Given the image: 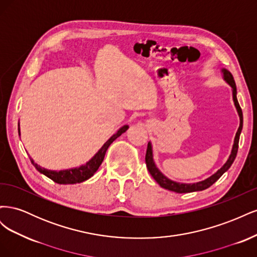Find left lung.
<instances>
[{"label":"left lung","instance_id":"1","mask_svg":"<svg viewBox=\"0 0 257 257\" xmlns=\"http://www.w3.org/2000/svg\"><path fill=\"white\" fill-rule=\"evenodd\" d=\"M222 75H223V79L226 81L231 88V94H232V100H234L235 107L237 109L238 115H239V127L236 133L235 139H234V145H232L231 148V152L229 154V157L226 161V163L217 170L216 173H214L212 176H210L209 178L205 179L203 181L199 182H195V183H182V182H177L174 180H170L169 178H167L164 174H163L161 170L155 165V162L153 159V150H152V144L151 142L148 143V148H147V153H146V164H147V168L149 170L150 175L153 177V179L157 181L162 188H164L166 190L173 191L176 193H190V192H196V191H203L208 189L209 186H211L215 181L219 180L221 178V176L227 172L229 169V167L231 166L232 163H234L236 155H237V151H238V144H239V138H240V134L241 131H242V125H243V115H242V110L239 106L238 99H237V88H236V83L234 80V77L230 74V72H228L226 68H222L221 69Z\"/></svg>","mask_w":257,"mask_h":257}]
</instances>
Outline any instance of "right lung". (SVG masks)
<instances>
[{"label": "right lung", "instance_id": "right-lung-1", "mask_svg": "<svg viewBox=\"0 0 257 257\" xmlns=\"http://www.w3.org/2000/svg\"><path fill=\"white\" fill-rule=\"evenodd\" d=\"M19 126V125H18ZM128 128V125H123L120 127L115 133L108 139V141L102 146V148L94 154V157L91 158L85 164L79 166V167H75V168H69V169H63V170H50L47 168L41 167L38 164L33 161V159H31V163H32L33 166L40 172L41 174L45 175L46 177H48L51 180H53L56 183L59 184H75V183H80L85 180H88L93 175L96 173V170L98 167L102 164L105 154L109 146L115 141L116 138L121 136L124 132H126ZM19 132V136H20V127H18Z\"/></svg>", "mask_w": 257, "mask_h": 257}]
</instances>
